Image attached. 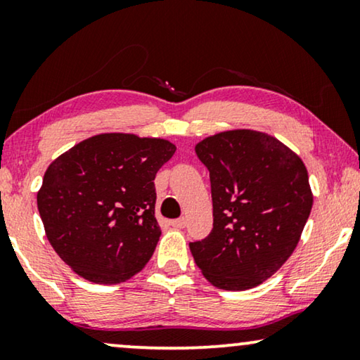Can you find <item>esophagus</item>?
Listing matches in <instances>:
<instances>
[{"instance_id":"esophagus-1","label":"esophagus","mask_w":360,"mask_h":360,"mask_svg":"<svg viewBox=\"0 0 360 360\" xmlns=\"http://www.w3.org/2000/svg\"><path fill=\"white\" fill-rule=\"evenodd\" d=\"M170 224L174 226V228H179V229H181V228H185V224H186V219H185V218L174 219V221H170Z\"/></svg>"}]
</instances>
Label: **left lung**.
Returning <instances> with one entry per match:
<instances>
[{
  "label": "left lung",
  "instance_id": "8db88e82",
  "mask_svg": "<svg viewBox=\"0 0 360 360\" xmlns=\"http://www.w3.org/2000/svg\"><path fill=\"white\" fill-rule=\"evenodd\" d=\"M210 170L213 229L190 243L205 278L240 292L272 277L293 254L313 206L308 172L277 137L231 129L195 146Z\"/></svg>",
  "mask_w": 360,
  "mask_h": 360
}]
</instances>
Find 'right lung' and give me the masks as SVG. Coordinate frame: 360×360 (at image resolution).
Wrapping results in <instances>:
<instances>
[{
  "mask_svg": "<svg viewBox=\"0 0 360 360\" xmlns=\"http://www.w3.org/2000/svg\"><path fill=\"white\" fill-rule=\"evenodd\" d=\"M175 150L160 137L105 132L47 167L39 214L49 243L73 272L115 285L144 269L162 234L154 179Z\"/></svg>",
  "mask_w": 360,
  "mask_h": 360,
  "instance_id": "1",
  "label": "right lung"
}]
</instances>
